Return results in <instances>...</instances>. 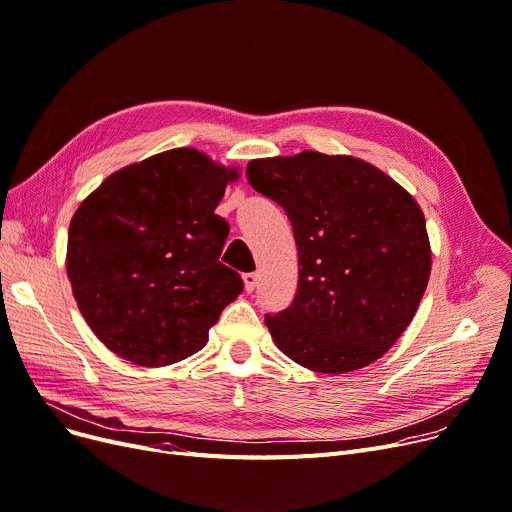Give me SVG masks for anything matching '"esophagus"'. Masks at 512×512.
Returning a JSON list of instances; mask_svg holds the SVG:
<instances>
[{
	"label": "esophagus",
	"instance_id": "1",
	"mask_svg": "<svg viewBox=\"0 0 512 512\" xmlns=\"http://www.w3.org/2000/svg\"><path fill=\"white\" fill-rule=\"evenodd\" d=\"M242 280H244V291H247V293H253L257 288V282H259L257 274H244Z\"/></svg>",
	"mask_w": 512,
	"mask_h": 512
}]
</instances>
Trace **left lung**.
Listing matches in <instances>:
<instances>
[{"label": "left lung", "mask_w": 512, "mask_h": 512, "mask_svg": "<svg viewBox=\"0 0 512 512\" xmlns=\"http://www.w3.org/2000/svg\"><path fill=\"white\" fill-rule=\"evenodd\" d=\"M249 184L291 219L299 288L265 316L276 347L314 372L379 360L412 322L431 276V242L414 196L349 154L303 150L255 159Z\"/></svg>", "instance_id": "left-lung-1"}]
</instances>
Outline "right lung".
<instances>
[{"instance_id": "obj_1", "label": "right lung", "mask_w": 512, "mask_h": 512, "mask_svg": "<svg viewBox=\"0 0 512 512\" xmlns=\"http://www.w3.org/2000/svg\"><path fill=\"white\" fill-rule=\"evenodd\" d=\"M240 177L196 148L131 163L85 198L66 244L81 316L119 358L161 368L190 358L242 293L219 263L230 226L215 209Z\"/></svg>"}]
</instances>
